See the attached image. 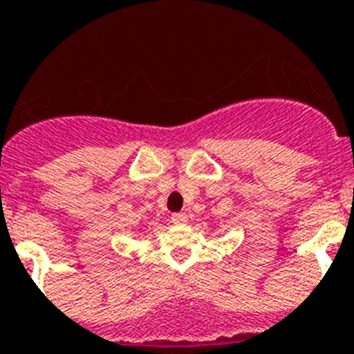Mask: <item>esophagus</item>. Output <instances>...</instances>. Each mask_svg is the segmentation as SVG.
I'll return each mask as SVG.
<instances>
[{
  "mask_svg": "<svg viewBox=\"0 0 354 354\" xmlns=\"http://www.w3.org/2000/svg\"><path fill=\"white\" fill-rule=\"evenodd\" d=\"M171 223L175 225H186L187 223V216L184 214V212H174V214L170 216Z\"/></svg>",
  "mask_w": 354,
  "mask_h": 354,
  "instance_id": "1",
  "label": "esophagus"
}]
</instances>
